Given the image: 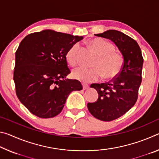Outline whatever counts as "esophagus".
<instances>
[{"mask_svg": "<svg viewBox=\"0 0 159 159\" xmlns=\"http://www.w3.org/2000/svg\"><path fill=\"white\" fill-rule=\"evenodd\" d=\"M83 90H87L89 88V85H88V84H85V83H83Z\"/></svg>", "mask_w": 159, "mask_h": 159, "instance_id": "obj_1", "label": "esophagus"}]
</instances>
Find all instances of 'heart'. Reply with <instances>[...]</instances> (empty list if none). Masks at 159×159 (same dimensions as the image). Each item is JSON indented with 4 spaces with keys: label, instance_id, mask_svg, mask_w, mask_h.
I'll use <instances>...</instances> for the list:
<instances>
[{
    "label": "heart",
    "instance_id": "1",
    "mask_svg": "<svg viewBox=\"0 0 159 159\" xmlns=\"http://www.w3.org/2000/svg\"><path fill=\"white\" fill-rule=\"evenodd\" d=\"M91 45L99 57L95 63V67L89 68L79 66L72 71V77L82 82L97 81L102 76L109 80L116 77L121 71L123 57L119 53L114 52V46L103 39H95L90 42ZM79 43H74L66 54V59L71 66H76L79 61Z\"/></svg>",
    "mask_w": 159,
    "mask_h": 159
}]
</instances>
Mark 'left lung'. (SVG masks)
<instances>
[{
  "label": "left lung",
  "instance_id": "obj_1",
  "mask_svg": "<svg viewBox=\"0 0 159 159\" xmlns=\"http://www.w3.org/2000/svg\"><path fill=\"white\" fill-rule=\"evenodd\" d=\"M95 36L111 40L123 57V68L116 77L108 83L90 85L99 96L97 102L88 104V110L98 119L111 121L125 114L135 104L144 60L138 43L122 32L108 30Z\"/></svg>",
  "mask_w": 159,
  "mask_h": 159
}]
</instances>
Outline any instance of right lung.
I'll return each instance as SVG.
<instances>
[{"label": "right lung", "mask_w": 159, "mask_h": 159, "mask_svg": "<svg viewBox=\"0 0 159 159\" xmlns=\"http://www.w3.org/2000/svg\"><path fill=\"white\" fill-rule=\"evenodd\" d=\"M83 39L47 29L29 34L21 41L15 52L13 79L18 99L31 114L55 117L69 94L83 89L79 80L66 79L70 74L66 52Z\"/></svg>", "instance_id": "1"}]
</instances>
